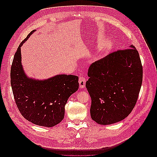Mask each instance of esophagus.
Masks as SVG:
<instances>
[{"label": "esophagus", "instance_id": "obj_1", "mask_svg": "<svg viewBox=\"0 0 157 157\" xmlns=\"http://www.w3.org/2000/svg\"><path fill=\"white\" fill-rule=\"evenodd\" d=\"M78 83L80 88H84L85 87V85H86V78L83 77H80L78 78Z\"/></svg>", "mask_w": 157, "mask_h": 157}]
</instances>
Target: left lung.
Here are the masks:
<instances>
[{
    "label": "left lung",
    "instance_id": "left-lung-1",
    "mask_svg": "<svg viewBox=\"0 0 157 157\" xmlns=\"http://www.w3.org/2000/svg\"><path fill=\"white\" fill-rule=\"evenodd\" d=\"M86 87L92 99L90 115L99 124L124 119L136 105L143 67L135 46L112 52L89 67Z\"/></svg>",
    "mask_w": 157,
    "mask_h": 157
}]
</instances>
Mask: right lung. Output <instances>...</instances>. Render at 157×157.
<instances>
[{"instance_id": "add662e5", "label": "right lung", "mask_w": 157, "mask_h": 157, "mask_svg": "<svg viewBox=\"0 0 157 157\" xmlns=\"http://www.w3.org/2000/svg\"><path fill=\"white\" fill-rule=\"evenodd\" d=\"M35 31H32L21 42L14 55L11 86L16 105L25 119L36 125L52 127L63 119L65 105L78 88V77L58 75L39 80L27 77L21 65V47Z\"/></svg>"}]
</instances>
